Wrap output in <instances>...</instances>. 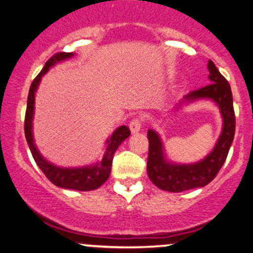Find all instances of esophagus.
I'll return each mask as SVG.
<instances>
[{"instance_id":"esophagus-1","label":"esophagus","mask_w":253,"mask_h":253,"mask_svg":"<svg viewBox=\"0 0 253 253\" xmlns=\"http://www.w3.org/2000/svg\"><path fill=\"white\" fill-rule=\"evenodd\" d=\"M140 128H141V119H139V118L133 119V120L130 121V124H129L130 132L134 134V133H138L139 130H140Z\"/></svg>"}]
</instances>
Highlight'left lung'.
<instances>
[{
    "instance_id": "1",
    "label": "left lung",
    "mask_w": 253,
    "mask_h": 253,
    "mask_svg": "<svg viewBox=\"0 0 253 253\" xmlns=\"http://www.w3.org/2000/svg\"><path fill=\"white\" fill-rule=\"evenodd\" d=\"M211 84L190 91L177 103L175 110L183 106L200 100H211L219 107L222 118L221 134L215 146L200 162L191 164H179L170 162L165 155L161 135L153 129L147 130L149 138V157H147V175L151 182L159 189L181 193V191L205 187L215 178L227 158L229 147L236 132V115L233 109V96L231 86L226 78L220 74L214 63L208 62Z\"/></svg>"
}]
</instances>
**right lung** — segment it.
Listing matches in <instances>:
<instances>
[{
	"label": "right lung",
	"mask_w": 253,
	"mask_h": 253,
	"mask_svg": "<svg viewBox=\"0 0 253 253\" xmlns=\"http://www.w3.org/2000/svg\"><path fill=\"white\" fill-rule=\"evenodd\" d=\"M72 57H74V53H68V52H59V53L54 54L53 57H51L46 62L42 70L40 71V74L32 82L30 92H28L27 109H26L25 115V135L28 146H30L32 156H33L38 167L40 168V170L45 173V176L54 185L64 188V189L89 191L100 188L108 179L110 170H112L113 157H114L115 151L118 150L121 143L126 140L130 134L128 127H118L113 132V134L107 139L104 155L100 162L92 165H85V167L80 168H60L52 164L47 159L43 158L42 153L39 152L33 138V117L36 92L40 82H42V78L46 72L50 70L52 66H54L58 63H62L64 60L70 59Z\"/></svg>",
	"instance_id": "obj_1"
}]
</instances>
